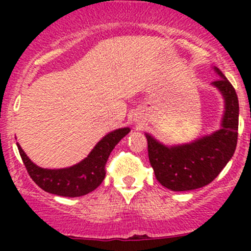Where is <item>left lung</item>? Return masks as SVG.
Returning a JSON list of instances; mask_svg holds the SVG:
<instances>
[{
    "label": "left lung",
    "instance_id": "left-lung-1",
    "mask_svg": "<svg viewBox=\"0 0 251 251\" xmlns=\"http://www.w3.org/2000/svg\"><path fill=\"white\" fill-rule=\"evenodd\" d=\"M220 77L212 81L225 100V114L221 128L192 143L166 147L151 135L148 156L156 179L175 192L192 191L214 181L233 156L238 140L239 104L232 83L215 68Z\"/></svg>",
    "mask_w": 251,
    "mask_h": 251
}]
</instances>
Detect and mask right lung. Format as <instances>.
<instances>
[{
    "label": "right lung",
    "mask_w": 251,
    "mask_h": 251,
    "mask_svg": "<svg viewBox=\"0 0 251 251\" xmlns=\"http://www.w3.org/2000/svg\"><path fill=\"white\" fill-rule=\"evenodd\" d=\"M130 132L124 127L108 133L92 149L87 158L65 169H42L35 165L17 143L22 160L32 181L48 193L60 197H81L95 191L105 177V164L116 144Z\"/></svg>",
    "instance_id": "1"
}]
</instances>
